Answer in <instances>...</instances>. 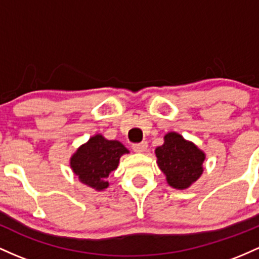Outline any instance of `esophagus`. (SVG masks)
Listing matches in <instances>:
<instances>
[{
	"mask_svg": "<svg viewBox=\"0 0 259 259\" xmlns=\"http://www.w3.org/2000/svg\"><path fill=\"white\" fill-rule=\"evenodd\" d=\"M148 148V143L147 142H142V143L138 144H133L132 145V149L135 150L136 153H144Z\"/></svg>",
	"mask_w": 259,
	"mask_h": 259,
	"instance_id": "1",
	"label": "esophagus"
}]
</instances>
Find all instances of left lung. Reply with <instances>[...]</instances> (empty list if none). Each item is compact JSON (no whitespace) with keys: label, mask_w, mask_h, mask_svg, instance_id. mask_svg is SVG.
Segmentation results:
<instances>
[{"label":"left lung","mask_w":259,"mask_h":259,"mask_svg":"<svg viewBox=\"0 0 259 259\" xmlns=\"http://www.w3.org/2000/svg\"><path fill=\"white\" fill-rule=\"evenodd\" d=\"M156 162L166 176V182L175 190L191 187L203 174L205 153L193 142L177 132L164 136V144L155 149Z\"/></svg>","instance_id":"obj_1"}]
</instances>
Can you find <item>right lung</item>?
<instances>
[{
  "label": "right lung",
  "instance_id": "add662e5",
  "mask_svg": "<svg viewBox=\"0 0 259 259\" xmlns=\"http://www.w3.org/2000/svg\"><path fill=\"white\" fill-rule=\"evenodd\" d=\"M128 153L121 142L98 133L72 154L69 166L83 185L100 192L110 186L107 177L117 168L121 156Z\"/></svg>",
  "mask_w": 259,
  "mask_h": 259
}]
</instances>
